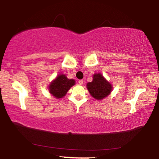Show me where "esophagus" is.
<instances>
[{
    "label": "esophagus",
    "mask_w": 159,
    "mask_h": 159,
    "mask_svg": "<svg viewBox=\"0 0 159 159\" xmlns=\"http://www.w3.org/2000/svg\"><path fill=\"white\" fill-rule=\"evenodd\" d=\"M78 82H79V85H83V80H79Z\"/></svg>",
    "instance_id": "34e87169"
}]
</instances>
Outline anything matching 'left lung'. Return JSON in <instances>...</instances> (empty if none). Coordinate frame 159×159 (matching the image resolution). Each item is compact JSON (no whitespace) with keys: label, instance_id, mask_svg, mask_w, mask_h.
Wrapping results in <instances>:
<instances>
[{"label":"left lung","instance_id":"1","mask_svg":"<svg viewBox=\"0 0 159 159\" xmlns=\"http://www.w3.org/2000/svg\"><path fill=\"white\" fill-rule=\"evenodd\" d=\"M87 88L92 97L100 100L111 93L113 88L111 84L104 79L102 74H95L93 75V81L88 83Z\"/></svg>","mask_w":159,"mask_h":159}]
</instances>
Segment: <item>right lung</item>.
<instances>
[{
  "instance_id": "right-lung-1",
  "label": "right lung",
  "mask_w": 159,
  "mask_h": 159,
  "mask_svg": "<svg viewBox=\"0 0 159 159\" xmlns=\"http://www.w3.org/2000/svg\"><path fill=\"white\" fill-rule=\"evenodd\" d=\"M75 85L74 79H69L64 74H60L50 83L49 92L56 98H62L72 86Z\"/></svg>"
}]
</instances>
